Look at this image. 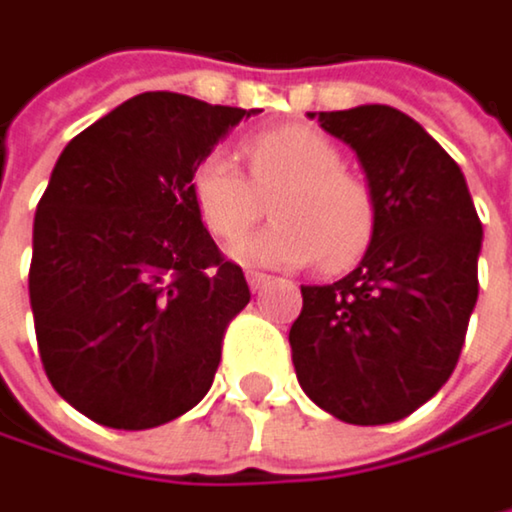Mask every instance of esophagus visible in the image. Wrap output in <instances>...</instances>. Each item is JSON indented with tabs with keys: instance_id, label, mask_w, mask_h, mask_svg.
I'll return each mask as SVG.
<instances>
[{
	"instance_id": "1",
	"label": "esophagus",
	"mask_w": 512,
	"mask_h": 512,
	"mask_svg": "<svg viewBox=\"0 0 512 512\" xmlns=\"http://www.w3.org/2000/svg\"><path fill=\"white\" fill-rule=\"evenodd\" d=\"M247 283H250L253 292H262V289L271 286V277H268V274H259V271H250V274H247Z\"/></svg>"
}]
</instances>
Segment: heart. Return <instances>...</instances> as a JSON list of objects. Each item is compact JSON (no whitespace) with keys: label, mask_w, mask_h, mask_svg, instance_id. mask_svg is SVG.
Wrapping results in <instances>:
<instances>
[{"label":"heart","mask_w":512,"mask_h":512,"mask_svg":"<svg viewBox=\"0 0 512 512\" xmlns=\"http://www.w3.org/2000/svg\"><path fill=\"white\" fill-rule=\"evenodd\" d=\"M247 175L226 154L199 163L190 199L202 226L217 241H234L281 190L272 210L280 224L242 239L229 253L244 265L301 268L328 253L331 265L358 259L376 226L370 187L343 169L340 148L313 128H274L244 142Z\"/></svg>","instance_id":"b5f03b06"}]
</instances>
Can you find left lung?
<instances>
[{
  "instance_id": "8db88e82",
  "label": "left lung",
  "mask_w": 512,
  "mask_h": 512,
  "mask_svg": "<svg viewBox=\"0 0 512 512\" xmlns=\"http://www.w3.org/2000/svg\"><path fill=\"white\" fill-rule=\"evenodd\" d=\"M319 125L355 148L376 226L352 274L301 286L292 364L328 414L355 426L393 423L432 399L459 361L483 226L462 169L411 116L364 104L319 113Z\"/></svg>"
}]
</instances>
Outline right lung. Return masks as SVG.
<instances>
[{"label": "right lung", "mask_w": 512, "mask_h": 512, "mask_svg": "<svg viewBox=\"0 0 512 512\" xmlns=\"http://www.w3.org/2000/svg\"><path fill=\"white\" fill-rule=\"evenodd\" d=\"M256 110L142 92L59 154L35 211L29 301L56 393L113 429L190 411L250 286L202 226L190 181Z\"/></svg>", "instance_id": "add662e5"}]
</instances>
